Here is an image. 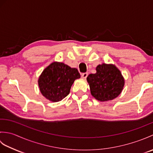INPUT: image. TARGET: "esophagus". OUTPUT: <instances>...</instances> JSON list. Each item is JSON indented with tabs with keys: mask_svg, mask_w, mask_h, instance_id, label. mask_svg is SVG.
<instances>
[{
	"mask_svg": "<svg viewBox=\"0 0 153 153\" xmlns=\"http://www.w3.org/2000/svg\"><path fill=\"white\" fill-rule=\"evenodd\" d=\"M87 76H88V74H87V73H83L82 74V77L83 79H86Z\"/></svg>",
	"mask_w": 153,
	"mask_h": 153,
	"instance_id": "34e87169",
	"label": "esophagus"
}]
</instances>
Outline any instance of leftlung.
Listing matches in <instances>:
<instances>
[{
  "label": "left lung",
  "instance_id": "8db88e82",
  "mask_svg": "<svg viewBox=\"0 0 153 153\" xmlns=\"http://www.w3.org/2000/svg\"><path fill=\"white\" fill-rule=\"evenodd\" d=\"M96 71L87 77L92 96L102 102L116 98L125 83L120 71L114 65L104 63L98 65Z\"/></svg>",
  "mask_w": 153,
  "mask_h": 153
}]
</instances>
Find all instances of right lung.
<instances>
[{"label": "right lung", "instance_id": "right-lung-1", "mask_svg": "<svg viewBox=\"0 0 153 153\" xmlns=\"http://www.w3.org/2000/svg\"><path fill=\"white\" fill-rule=\"evenodd\" d=\"M80 78L76 68L54 62L43 70L38 80L40 91L52 102H58L70 93L74 81Z\"/></svg>", "mask_w": 153, "mask_h": 153}]
</instances>
